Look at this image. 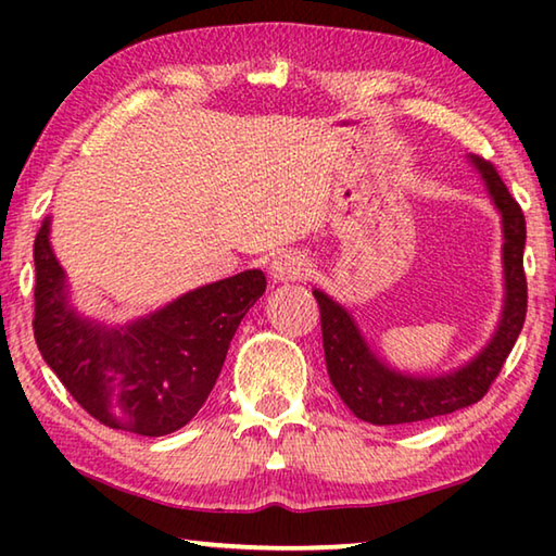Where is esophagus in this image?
Here are the masks:
<instances>
[{
	"mask_svg": "<svg viewBox=\"0 0 556 556\" xmlns=\"http://www.w3.org/2000/svg\"><path fill=\"white\" fill-rule=\"evenodd\" d=\"M271 277L275 281H301L312 275V260L304 252H281V255L271 262Z\"/></svg>",
	"mask_w": 556,
	"mask_h": 556,
	"instance_id": "1",
	"label": "esophagus"
}]
</instances>
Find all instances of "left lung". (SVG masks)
Returning <instances> with one entry per match:
<instances>
[{"label":"left lung","instance_id":"obj_1","mask_svg":"<svg viewBox=\"0 0 556 556\" xmlns=\"http://www.w3.org/2000/svg\"><path fill=\"white\" fill-rule=\"evenodd\" d=\"M476 166L488 184L497 211L503 213V260H505V312L497 326L493 341L485 351L470 361L458 372L444 378H409V375L394 372L380 363L368 351L353 318L348 316L336 301L321 291H314L321 308V333L326 368L336 392L351 407L357 419L370 425H409V421H425L441 414H451L476 404L485 397L497 375H501L505 357L510 355L517 336L522 331L527 314V277L522 267L525 250V215L501 174L491 162L473 159Z\"/></svg>","mask_w":556,"mask_h":556}]
</instances>
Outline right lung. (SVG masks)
<instances>
[{"mask_svg": "<svg viewBox=\"0 0 556 556\" xmlns=\"http://www.w3.org/2000/svg\"><path fill=\"white\" fill-rule=\"evenodd\" d=\"M34 338L71 397L100 425L139 437L186 427L208 400L242 316L265 294L260 269L188 291L127 328L90 324L65 301V277L49 244L34 240Z\"/></svg>", "mask_w": 556, "mask_h": 556, "instance_id": "obj_1", "label": "right lung"}]
</instances>
